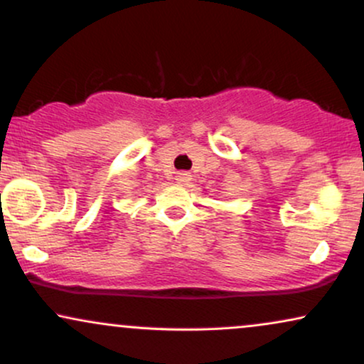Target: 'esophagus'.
<instances>
[{
	"instance_id": "esophagus-1",
	"label": "esophagus",
	"mask_w": 364,
	"mask_h": 364,
	"mask_svg": "<svg viewBox=\"0 0 364 364\" xmlns=\"http://www.w3.org/2000/svg\"><path fill=\"white\" fill-rule=\"evenodd\" d=\"M191 173H188V171H179V173H176V183L178 185H181V186H185V185H190V181H191Z\"/></svg>"
}]
</instances>
